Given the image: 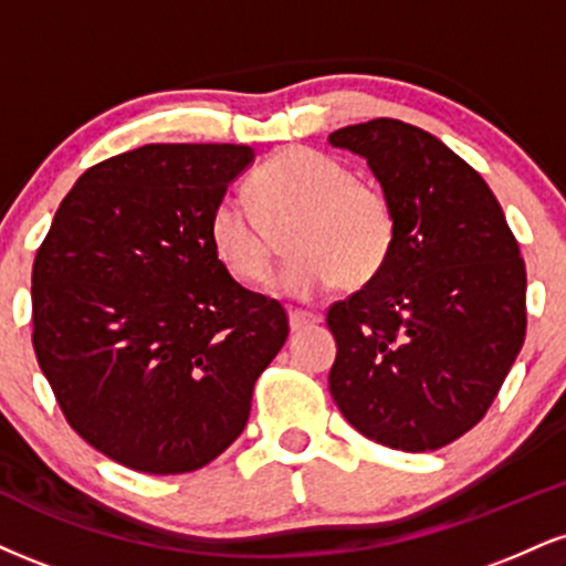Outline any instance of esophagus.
Returning <instances> with one entry per match:
<instances>
[{"label": "esophagus", "instance_id": "34e87169", "mask_svg": "<svg viewBox=\"0 0 566 566\" xmlns=\"http://www.w3.org/2000/svg\"><path fill=\"white\" fill-rule=\"evenodd\" d=\"M318 322H322V316H316V313H311V311H297V308L290 311V326H292V332L305 329V326L318 324Z\"/></svg>", "mask_w": 566, "mask_h": 566}]
</instances>
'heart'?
<instances>
[{"label":"heart","mask_w":566,"mask_h":566,"mask_svg":"<svg viewBox=\"0 0 566 566\" xmlns=\"http://www.w3.org/2000/svg\"><path fill=\"white\" fill-rule=\"evenodd\" d=\"M253 208L234 197L208 216V242L218 263L242 284H263L276 258L274 234L287 231L292 261L282 284L316 295L339 284L360 290L377 279L395 248L390 200L353 179L343 163L311 147H284L248 184Z\"/></svg>","instance_id":"b5f03b06"}]
</instances>
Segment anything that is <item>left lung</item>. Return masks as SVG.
Returning <instances> with one entry per match:
<instances>
[{
	"instance_id": "left-lung-1",
	"label": "left lung",
	"mask_w": 566,
	"mask_h": 566,
	"mask_svg": "<svg viewBox=\"0 0 566 566\" xmlns=\"http://www.w3.org/2000/svg\"><path fill=\"white\" fill-rule=\"evenodd\" d=\"M329 142L366 158L395 213L390 261L326 311L329 392L369 440L438 451L485 417L522 350L520 244L485 179L438 136L374 118Z\"/></svg>"
}]
</instances>
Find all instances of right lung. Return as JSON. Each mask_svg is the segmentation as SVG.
Masks as SVG:
<instances>
[{"instance_id":"add662e5","label":"right lung","mask_w":566,"mask_h":566,"mask_svg":"<svg viewBox=\"0 0 566 566\" xmlns=\"http://www.w3.org/2000/svg\"><path fill=\"white\" fill-rule=\"evenodd\" d=\"M248 145H145L92 166L31 274L33 350L67 424L145 474L210 464L290 335L282 303L213 255L208 216Z\"/></svg>"}]
</instances>
